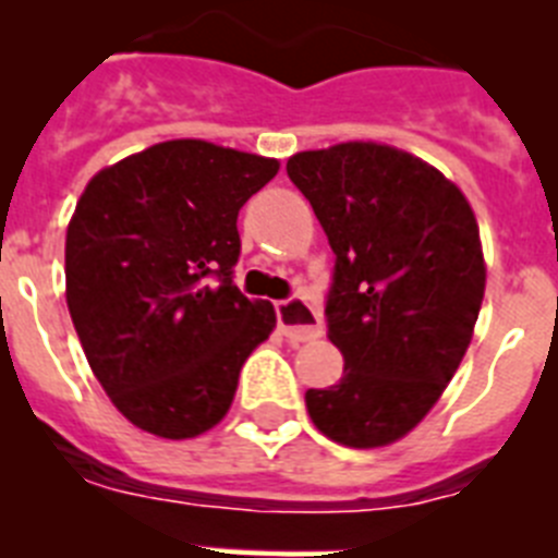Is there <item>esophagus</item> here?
I'll return each instance as SVG.
<instances>
[{"label":"esophagus","mask_w":558,"mask_h":558,"mask_svg":"<svg viewBox=\"0 0 558 558\" xmlns=\"http://www.w3.org/2000/svg\"><path fill=\"white\" fill-rule=\"evenodd\" d=\"M276 322H279V332L290 343H304L322 335V318L304 299H288L276 304Z\"/></svg>","instance_id":"obj_1"}]
</instances>
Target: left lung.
<instances>
[{
	"instance_id": "left-lung-1",
	"label": "left lung",
	"mask_w": 558,
	"mask_h": 558,
	"mask_svg": "<svg viewBox=\"0 0 558 558\" xmlns=\"http://www.w3.org/2000/svg\"><path fill=\"white\" fill-rule=\"evenodd\" d=\"M288 175L335 254L329 340L343 377L304 393L338 445L383 447L425 418L470 347L483 302L481 234L456 184L388 145L295 153Z\"/></svg>"
}]
</instances>
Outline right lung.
I'll use <instances>...</instances> for the list:
<instances>
[{"instance_id": "obj_1", "label": "right lung", "mask_w": 558, "mask_h": 558, "mask_svg": "<svg viewBox=\"0 0 558 558\" xmlns=\"http://www.w3.org/2000/svg\"><path fill=\"white\" fill-rule=\"evenodd\" d=\"M276 159L201 140L161 142L88 181L66 231V304L117 411L192 438L229 411L270 302L234 284L236 215Z\"/></svg>"}]
</instances>
